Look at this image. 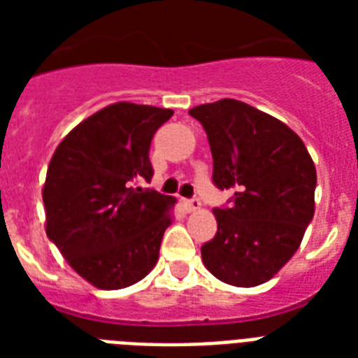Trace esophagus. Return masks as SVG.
<instances>
[{
	"label": "esophagus",
	"instance_id": "34e87169",
	"mask_svg": "<svg viewBox=\"0 0 358 358\" xmlns=\"http://www.w3.org/2000/svg\"><path fill=\"white\" fill-rule=\"evenodd\" d=\"M185 208H187V212L193 213V212H199V210L202 208V204L199 199H191V201H185Z\"/></svg>",
	"mask_w": 358,
	"mask_h": 358
}]
</instances>
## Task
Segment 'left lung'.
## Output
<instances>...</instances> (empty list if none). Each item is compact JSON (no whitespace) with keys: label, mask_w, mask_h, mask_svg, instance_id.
I'll use <instances>...</instances> for the list:
<instances>
[{"label":"left lung","mask_w":358,"mask_h":358,"mask_svg":"<svg viewBox=\"0 0 358 358\" xmlns=\"http://www.w3.org/2000/svg\"><path fill=\"white\" fill-rule=\"evenodd\" d=\"M213 157V184L234 193L215 208L217 234L202 245L213 277L252 288L277 275L314 217L316 167L294 129L249 103L223 98L189 109Z\"/></svg>","instance_id":"obj_1"}]
</instances>
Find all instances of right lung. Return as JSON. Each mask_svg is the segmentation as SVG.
Returning a JSON list of instances; mask_svg holds the SVG:
<instances>
[{"label": "right lung", "mask_w": 358, "mask_h": 358, "mask_svg": "<svg viewBox=\"0 0 358 358\" xmlns=\"http://www.w3.org/2000/svg\"><path fill=\"white\" fill-rule=\"evenodd\" d=\"M173 113L111 103L78 124L50 159L42 187L46 234L96 288H128L157 264L176 199L137 182H150V141Z\"/></svg>", "instance_id": "obj_1"}]
</instances>
